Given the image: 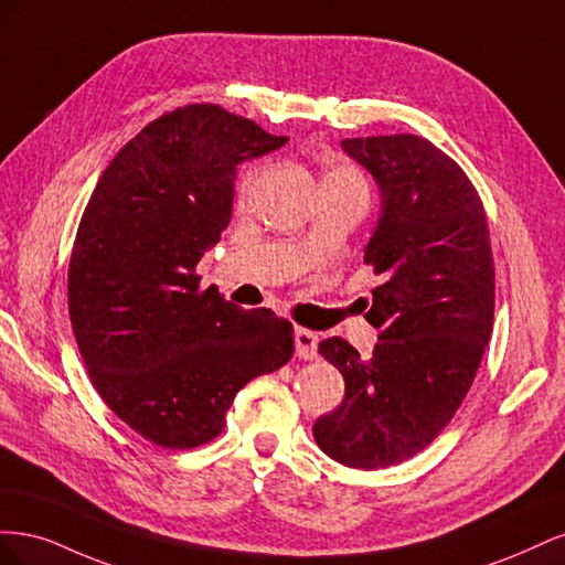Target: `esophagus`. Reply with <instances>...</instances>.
<instances>
[{
  "label": "esophagus",
  "mask_w": 565,
  "mask_h": 565,
  "mask_svg": "<svg viewBox=\"0 0 565 565\" xmlns=\"http://www.w3.org/2000/svg\"><path fill=\"white\" fill-rule=\"evenodd\" d=\"M295 347H297V355L303 358V361H313L318 355V334L306 330V328H297L295 330Z\"/></svg>",
  "instance_id": "34e87169"
}]
</instances>
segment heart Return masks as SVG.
Returning <instances> with one entry per match:
<instances>
[{"instance_id":"heart-1","label":"heart","mask_w":565,"mask_h":565,"mask_svg":"<svg viewBox=\"0 0 565 565\" xmlns=\"http://www.w3.org/2000/svg\"><path fill=\"white\" fill-rule=\"evenodd\" d=\"M254 181H256V172H249L243 179V183H241V193L243 195H247L252 191ZM322 185H347V188H355V191H361V193L367 195V181H365V177L358 172L355 167H351L347 162L332 164L328 172H324V177H322Z\"/></svg>"}]
</instances>
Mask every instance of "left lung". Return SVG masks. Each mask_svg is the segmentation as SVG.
I'll list each match as a JSON object with an SVG mask.
<instances>
[{
    "mask_svg": "<svg viewBox=\"0 0 565 565\" xmlns=\"http://www.w3.org/2000/svg\"><path fill=\"white\" fill-rule=\"evenodd\" d=\"M380 183L382 216L365 264L370 358L347 339L320 355L347 382L344 401L313 424L318 448L351 469H384L422 452L473 384L492 334L494 264L483 202L450 156L415 134L341 141Z\"/></svg>",
    "mask_w": 565,
    "mask_h": 565,
    "instance_id": "8db88e82",
    "label": "left lung"
}]
</instances>
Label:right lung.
Wrapping results in <instances>:
<instances>
[{"label":"right lung","mask_w":565,"mask_h":565,"mask_svg":"<svg viewBox=\"0 0 565 565\" xmlns=\"http://www.w3.org/2000/svg\"><path fill=\"white\" fill-rule=\"evenodd\" d=\"M287 136L214 104L152 119L117 152L84 207L67 311L98 396L152 446L191 450L224 431L235 393L295 353L292 322L200 287L237 167Z\"/></svg>","instance_id":"right-lung-1"}]
</instances>
